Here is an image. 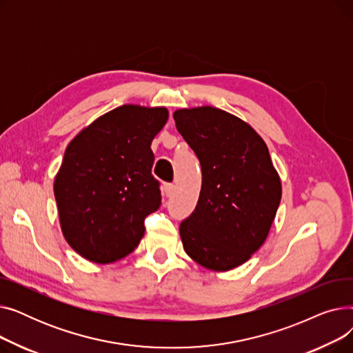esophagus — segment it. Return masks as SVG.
Returning a JSON list of instances; mask_svg holds the SVG:
<instances>
[{
    "label": "esophagus",
    "mask_w": 353,
    "mask_h": 353,
    "mask_svg": "<svg viewBox=\"0 0 353 353\" xmlns=\"http://www.w3.org/2000/svg\"><path fill=\"white\" fill-rule=\"evenodd\" d=\"M174 192V184L173 183H164V194L167 197H170Z\"/></svg>",
    "instance_id": "obj_1"
}]
</instances>
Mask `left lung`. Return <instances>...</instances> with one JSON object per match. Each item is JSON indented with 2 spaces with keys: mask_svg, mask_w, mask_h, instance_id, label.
<instances>
[{
  "mask_svg": "<svg viewBox=\"0 0 353 353\" xmlns=\"http://www.w3.org/2000/svg\"><path fill=\"white\" fill-rule=\"evenodd\" d=\"M173 117L201 165L197 206L180 223L183 248L203 268L234 269L265 243L282 199L281 177L263 139L239 117L210 105Z\"/></svg>",
  "mask_w": 353,
  "mask_h": 353,
  "instance_id": "1",
  "label": "left lung"
}]
</instances>
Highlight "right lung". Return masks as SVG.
I'll use <instances>...</instances> for the list:
<instances>
[{"instance_id":"1","label":"right lung","mask_w":353,"mask_h":353,"mask_svg":"<svg viewBox=\"0 0 353 353\" xmlns=\"http://www.w3.org/2000/svg\"><path fill=\"white\" fill-rule=\"evenodd\" d=\"M167 119L165 107L124 104L67 145L54 196L67 243L87 261L113 263L139 246L161 205L150 145Z\"/></svg>"}]
</instances>
